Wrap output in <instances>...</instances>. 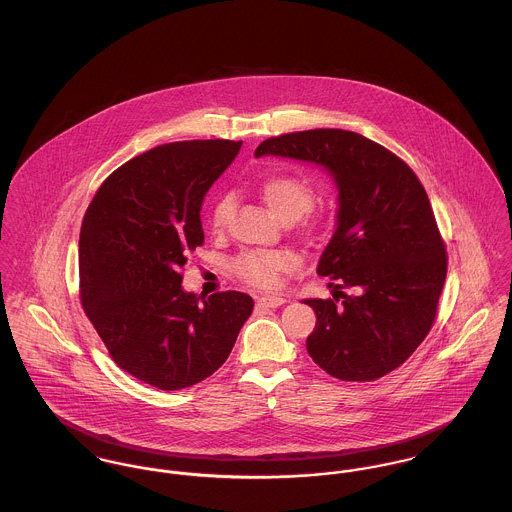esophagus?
Returning <instances> with one entry per match:
<instances>
[{"label":"esophagus","mask_w":512,"mask_h":512,"mask_svg":"<svg viewBox=\"0 0 512 512\" xmlns=\"http://www.w3.org/2000/svg\"><path fill=\"white\" fill-rule=\"evenodd\" d=\"M284 303H286V299L280 295H264L258 299V305H262V307H280Z\"/></svg>","instance_id":"obj_1"}]
</instances>
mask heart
Wrapping results in <instances>:
<instances>
[{"instance_id":"obj_1","label":"heart","mask_w":512,"mask_h":512,"mask_svg":"<svg viewBox=\"0 0 512 512\" xmlns=\"http://www.w3.org/2000/svg\"><path fill=\"white\" fill-rule=\"evenodd\" d=\"M260 193L270 207V211L282 220L301 219L313 207V189L307 181L292 175H272L260 183ZM234 213V197L222 193L211 211L209 224L213 230H222ZM297 266V256L292 250H250L236 258V274L258 288L276 286L282 272L293 270Z\"/></svg>"}]
</instances>
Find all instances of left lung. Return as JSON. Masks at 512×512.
Wrapping results in <instances>:
<instances>
[{"mask_svg":"<svg viewBox=\"0 0 512 512\" xmlns=\"http://www.w3.org/2000/svg\"><path fill=\"white\" fill-rule=\"evenodd\" d=\"M254 155L319 165L337 187L335 232L317 274L358 295L303 299L317 317L307 337L313 363L353 382L398 368L432 329L447 274L445 244L414 171L386 147L333 128L270 138Z\"/></svg>","mask_w":512,"mask_h":512,"instance_id":"8db88e82","label":"left lung"}]
</instances>
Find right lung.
<instances>
[{
    "label": "right lung",
    "mask_w": 512,
    "mask_h": 512,
    "mask_svg": "<svg viewBox=\"0 0 512 512\" xmlns=\"http://www.w3.org/2000/svg\"><path fill=\"white\" fill-rule=\"evenodd\" d=\"M242 142L153 147L96 191L80 228L78 272L86 317L114 363L159 390L211 376L228 359L254 301L185 292L187 252L205 242L201 207Z\"/></svg>",
    "instance_id": "obj_1"
}]
</instances>
